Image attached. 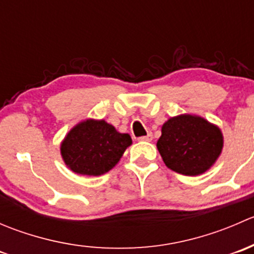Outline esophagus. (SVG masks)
Segmentation results:
<instances>
[{
    "label": "esophagus",
    "mask_w": 254,
    "mask_h": 254,
    "mask_svg": "<svg viewBox=\"0 0 254 254\" xmlns=\"http://www.w3.org/2000/svg\"><path fill=\"white\" fill-rule=\"evenodd\" d=\"M139 141H152V134H147L146 135V136H141V137H139Z\"/></svg>",
    "instance_id": "esophagus-1"
}]
</instances>
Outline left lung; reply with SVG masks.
<instances>
[{
  "mask_svg": "<svg viewBox=\"0 0 254 254\" xmlns=\"http://www.w3.org/2000/svg\"><path fill=\"white\" fill-rule=\"evenodd\" d=\"M161 131L157 148L163 162L184 176H198L209 170L224 146L221 130L196 115L170 118Z\"/></svg>",
  "mask_w": 254,
  "mask_h": 254,
  "instance_id": "obj_1",
  "label": "left lung"
}]
</instances>
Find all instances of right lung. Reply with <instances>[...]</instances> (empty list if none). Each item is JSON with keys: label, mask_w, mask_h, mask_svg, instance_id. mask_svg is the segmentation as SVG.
I'll return each mask as SVG.
<instances>
[{"label": "right lung", "mask_w": 254, "mask_h": 254, "mask_svg": "<svg viewBox=\"0 0 254 254\" xmlns=\"http://www.w3.org/2000/svg\"><path fill=\"white\" fill-rule=\"evenodd\" d=\"M129 134L117 131L106 120L87 119L68 131L61 142V156L72 172L101 176L111 171L131 145Z\"/></svg>", "instance_id": "add662e5"}]
</instances>
